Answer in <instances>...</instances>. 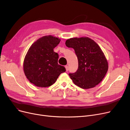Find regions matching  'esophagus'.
I'll use <instances>...</instances> for the list:
<instances>
[{
  "label": "esophagus",
  "mask_w": 130,
  "mask_h": 130,
  "mask_svg": "<svg viewBox=\"0 0 130 130\" xmlns=\"http://www.w3.org/2000/svg\"><path fill=\"white\" fill-rule=\"evenodd\" d=\"M65 68H66V71H67V72H68V70H69V67H68V66H65Z\"/></svg>",
  "instance_id": "34e87169"
}]
</instances>
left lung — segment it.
I'll return each instance as SVG.
<instances>
[{
    "instance_id": "left-lung-1",
    "label": "left lung",
    "mask_w": 130,
    "mask_h": 130,
    "mask_svg": "<svg viewBox=\"0 0 130 130\" xmlns=\"http://www.w3.org/2000/svg\"><path fill=\"white\" fill-rule=\"evenodd\" d=\"M74 49L78 59V69L69 75L75 85L83 89L95 87L103 80L108 69L104 53L97 43L87 37H75L66 41Z\"/></svg>"
}]
</instances>
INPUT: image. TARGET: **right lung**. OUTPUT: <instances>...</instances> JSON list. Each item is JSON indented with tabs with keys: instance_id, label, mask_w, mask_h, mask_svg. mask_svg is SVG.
<instances>
[{
	"instance_id": "1",
	"label": "right lung",
	"mask_w": 130,
	"mask_h": 130,
	"mask_svg": "<svg viewBox=\"0 0 130 130\" xmlns=\"http://www.w3.org/2000/svg\"><path fill=\"white\" fill-rule=\"evenodd\" d=\"M60 41L58 37L52 35L43 36L27 51L23 62V70L28 80L37 87H49L61 73L66 72L64 67L58 64V54L54 52Z\"/></svg>"
}]
</instances>
